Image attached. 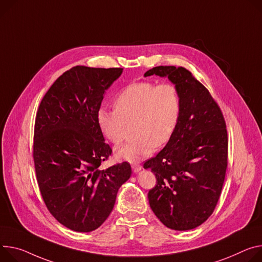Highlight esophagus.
<instances>
[{
    "instance_id": "esophagus-1",
    "label": "esophagus",
    "mask_w": 262,
    "mask_h": 262,
    "mask_svg": "<svg viewBox=\"0 0 262 262\" xmlns=\"http://www.w3.org/2000/svg\"><path fill=\"white\" fill-rule=\"evenodd\" d=\"M132 168H133V171H134L135 173H138L139 171H141L142 166L139 165V164H133V165H132Z\"/></svg>"
}]
</instances>
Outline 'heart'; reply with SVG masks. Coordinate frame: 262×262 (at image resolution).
Listing matches in <instances>:
<instances>
[{
	"mask_svg": "<svg viewBox=\"0 0 262 262\" xmlns=\"http://www.w3.org/2000/svg\"><path fill=\"white\" fill-rule=\"evenodd\" d=\"M114 105L115 111L98 110V127L107 141L118 145L123 140L125 124L135 123L137 139L116 148L115 155L120 160L138 162L173 136L181 115V95L172 83L136 81L118 93Z\"/></svg>",
	"mask_w": 262,
	"mask_h": 262,
	"instance_id": "b5f03b06",
	"label": "heart"
}]
</instances>
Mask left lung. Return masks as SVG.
<instances>
[{
  "label": "left lung",
  "instance_id": "1",
  "mask_svg": "<svg viewBox=\"0 0 262 262\" xmlns=\"http://www.w3.org/2000/svg\"><path fill=\"white\" fill-rule=\"evenodd\" d=\"M151 75L178 88L181 115L168 143L144 163L157 179L149 206L167 228L191 230L208 220L220 200L228 165L226 122L209 91L185 68L160 66L144 77Z\"/></svg>",
  "mask_w": 262,
  "mask_h": 262
}]
</instances>
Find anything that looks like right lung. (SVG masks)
<instances>
[{
	"mask_svg": "<svg viewBox=\"0 0 262 262\" xmlns=\"http://www.w3.org/2000/svg\"><path fill=\"white\" fill-rule=\"evenodd\" d=\"M121 68L76 66L43 96L35 118L33 159L43 202L52 215L76 232L99 228L119 188L132 174L127 162L101 170L112 154L96 115Z\"/></svg>",
	"mask_w": 262,
	"mask_h": 262,
	"instance_id": "add662e5",
	"label": "right lung"
}]
</instances>
